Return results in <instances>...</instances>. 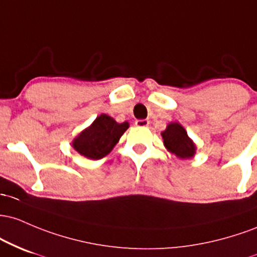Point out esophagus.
<instances>
[{
  "label": "esophagus",
  "mask_w": 257,
  "mask_h": 257,
  "mask_svg": "<svg viewBox=\"0 0 257 257\" xmlns=\"http://www.w3.org/2000/svg\"><path fill=\"white\" fill-rule=\"evenodd\" d=\"M136 126L138 127H147V126L149 125V121L147 119H142V120H136Z\"/></svg>",
  "instance_id": "obj_1"
}]
</instances>
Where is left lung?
<instances>
[{"instance_id":"1","label":"left lung","mask_w":257,"mask_h":257,"mask_svg":"<svg viewBox=\"0 0 257 257\" xmlns=\"http://www.w3.org/2000/svg\"><path fill=\"white\" fill-rule=\"evenodd\" d=\"M166 148L181 159L192 158L195 153L194 143L187 136V132L180 123L172 122L161 134Z\"/></svg>"}]
</instances>
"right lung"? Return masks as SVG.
Returning <instances> with one entry per match:
<instances>
[{
    "mask_svg": "<svg viewBox=\"0 0 257 257\" xmlns=\"http://www.w3.org/2000/svg\"><path fill=\"white\" fill-rule=\"evenodd\" d=\"M128 128V122L117 123L113 117L102 114L74 140L73 147L88 159H102L111 152L115 144Z\"/></svg>",
    "mask_w": 257,
    "mask_h": 257,
    "instance_id": "right-lung-1",
    "label": "right lung"
}]
</instances>
